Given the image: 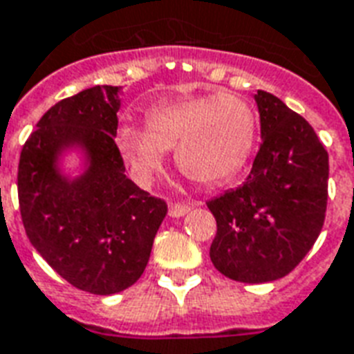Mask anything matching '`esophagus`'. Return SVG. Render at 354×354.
Wrapping results in <instances>:
<instances>
[{
	"label": "esophagus",
	"mask_w": 354,
	"mask_h": 354,
	"mask_svg": "<svg viewBox=\"0 0 354 354\" xmlns=\"http://www.w3.org/2000/svg\"><path fill=\"white\" fill-rule=\"evenodd\" d=\"M191 204H183V202H174V204H171V207H169V213H171V217H182V215H185L187 212H191Z\"/></svg>",
	"instance_id": "34e87169"
}]
</instances>
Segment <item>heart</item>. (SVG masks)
Masks as SVG:
<instances>
[{
  "label": "heart",
  "instance_id": "b5f03b06",
  "mask_svg": "<svg viewBox=\"0 0 354 354\" xmlns=\"http://www.w3.org/2000/svg\"><path fill=\"white\" fill-rule=\"evenodd\" d=\"M147 122L148 128L124 122L115 135L122 158L142 182L161 169L165 150L171 148H176V165L189 180L223 182L245 165L256 137L252 107L226 93L153 105Z\"/></svg>",
  "mask_w": 354,
  "mask_h": 354
}]
</instances>
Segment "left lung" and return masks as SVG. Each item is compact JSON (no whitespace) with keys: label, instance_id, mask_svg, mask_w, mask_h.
<instances>
[{"label":"left lung","instance_id":"obj_1","mask_svg":"<svg viewBox=\"0 0 354 354\" xmlns=\"http://www.w3.org/2000/svg\"><path fill=\"white\" fill-rule=\"evenodd\" d=\"M261 145L237 189L207 202L217 221L215 269L245 284L295 269L319 236L328 198V153L314 128L266 91L254 96Z\"/></svg>","mask_w":354,"mask_h":354}]
</instances>
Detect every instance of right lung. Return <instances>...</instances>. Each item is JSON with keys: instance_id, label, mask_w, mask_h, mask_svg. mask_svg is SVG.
Here are the masks:
<instances>
[{"instance_id": "right-lung-1", "label": "right lung", "mask_w": 354, "mask_h": 354, "mask_svg": "<svg viewBox=\"0 0 354 354\" xmlns=\"http://www.w3.org/2000/svg\"><path fill=\"white\" fill-rule=\"evenodd\" d=\"M120 87L96 85L50 107L18 163V202L39 254L77 290L113 295L141 279L167 204L124 171L115 135ZM80 146L88 169L74 180L58 156Z\"/></svg>"}]
</instances>
